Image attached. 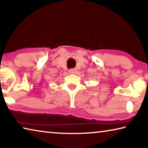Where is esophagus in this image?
<instances>
[{
    "instance_id": "1",
    "label": "esophagus",
    "mask_w": 148,
    "mask_h": 148,
    "mask_svg": "<svg viewBox=\"0 0 148 148\" xmlns=\"http://www.w3.org/2000/svg\"><path fill=\"white\" fill-rule=\"evenodd\" d=\"M69 73L71 74H75L77 72V69H72L69 70Z\"/></svg>"
}]
</instances>
